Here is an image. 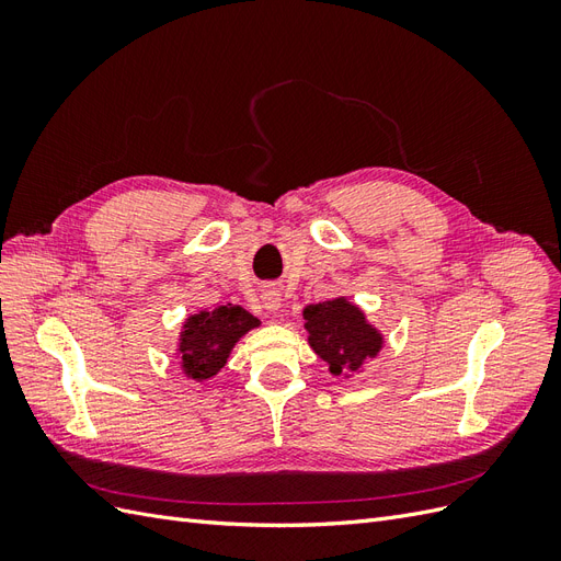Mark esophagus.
I'll list each match as a JSON object with an SVG mask.
<instances>
[{
    "mask_svg": "<svg viewBox=\"0 0 561 561\" xmlns=\"http://www.w3.org/2000/svg\"><path fill=\"white\" fill-rule=\"evenodd\" d=\"M262 304H264L266 311H278L280 309L278 287H264V290H262Z\"/></svg>",
    "mask_w": 561,
    "mask_h": 561,
    "instance_id": "34e87169",
    "label": "esophagus"
}]
</instances>
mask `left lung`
Segmentation results:
<instances>
[{"label":"left lung","mask_w":561,"mask_h":561,"mask_svg":"<svg viewBox=\"0 0 561 561\" xmlns=\"http://www.w3.org/2000/svg\"><path fill=\"white\" fill-rule=\"evenodd\" d=\"M309 344L322 360L330 363L332 375L358 371L367 358L381 348V334L367 325L358 307L346 299H332L304 309Z\"/></svg>","instance_id":"obj_1"}]
</instances>
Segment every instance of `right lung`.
<instances>
[{"instance_id":"obj_1","label":"right lung","mask_w":561,"mask_h":561,"mask_svg":"<svg viewBox=\"0 0 561 561\" xmlns=\"http://www.w3.org/2000/svg\"><path fill=\"white\" fill-rule=\"evenodd\" d=\"M257 318L241 307H219L201 311L184 322L180 339V360L184 375L203 381L225 367L233 344L250 330L257 328Z\"/></svg>"}]
</instances>
